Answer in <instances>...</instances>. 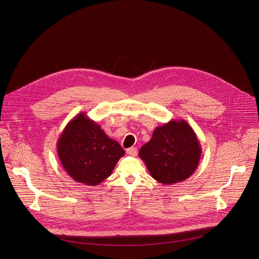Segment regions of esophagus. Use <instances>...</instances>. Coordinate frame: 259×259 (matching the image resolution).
Wrapping results in <instances>:
<instances>
[{"mask_svg": "<svg viewBox=\"0 0 259 259\" xmlns=\"http://www.w3.org/2000/svg\"><path fill=\"white\" fill-rule=\"evenodd\" d=\"M126 152H127V154H129L131 156H136L137 153H138V150L136 148H130L126 150Z\"/></svg>", "mask_w": 259, "mask_h": 259, "instance_id": "esophagus-1", "label": "esophagus"}]
</instances>
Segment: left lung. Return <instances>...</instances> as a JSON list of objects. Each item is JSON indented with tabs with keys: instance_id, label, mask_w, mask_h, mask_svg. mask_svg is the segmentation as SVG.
I'll return each instance as SVG.
<instances>
[{
	"instance_id": "1",
	"label": "left lung",
	"mask_w": 259,
	"mask_h": 259,
	"mask_svg": "<svg viewBox=\"0 0 259 259\" xmlns=\"http://www.w3.org/2000/svg\"><path fill=\"white\" fill-rule=\"evenodd\" d=\"M202 148L192 127L185 119H172L154 129L139 156L150 176L163 185L184 182L197 169Z\"/></svg>"
}]
</instances>
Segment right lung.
Wrapping results in <instances>:
<instances>
[{
  "label": "right lung",
  "instance_id": "1",
  "mask_svg": "<svg viewBox=\"0 0 259 259\" xmlns=\"http://www.w3.org/2000/svg\"><path fill=\"white\" fill-rule=\"evenodd\" d=\"M57 153L64 170L76 183L95 186L109 178L125 154L99 124L80 112L71 119L57 140Z\"/></svg>",
  "mask_w": 259,
  "mask_h": 259
}]
</instances>
